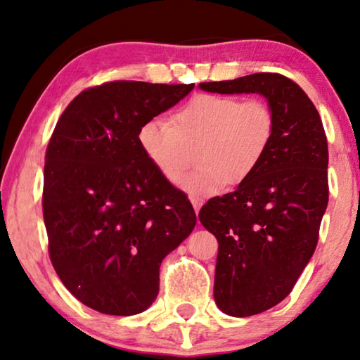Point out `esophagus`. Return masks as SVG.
Returning <instances> with one entry per match:
<instances>
[{"mask_svg": "<svg viewBox=\"0 0 360 360\" xmlns=\"http://www.w3.org/2000/svg\"><path fill=\"white\" fill-rule=\"evenodd\" d=\"M191 202H192V205H194V210H195V213H198V210H200L202 205H203V198L192 197V198H191Z\"/></svg>", "mask_w": 360, "mask_h": 360, "instance_id": "obj_1", "label": "esophagus"}]
</instances>
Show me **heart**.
Masks as SVG:
<instances>
[{"mask_svg": "<svg viewBox=\"0 0 360 360\" xmlns=\"http://www.w3.org/2000/svg\"><path fill=\"white\" fill-rule=\"evenodd\" d=\"M276 132L275 111L264 98L197 94L174 111L171 121L152 117L137 141L155 169L178 182L197 150L194 173L181 187L192 197H210L223 186L248 181L264 162Z\"/></svg>", "mask_w": 360, "mask_h": 360, "instance_id": "1", "label": "heart"}]
</instances>
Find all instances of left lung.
Listing matches in <instances>:
<instances>
[{"mask_svg":"<svg viewBox=\"0 0 360 360\" xmlns=\"http://www.w3.org/2000/svg\"><path fill=\"white\" fill-rule=\"evenodd\" d=\"M200 89L260 94L276 116L275 139L255 173L198 213L218 240L214 300L224 314L250 317L292 291L317 248L330 194L328 142L312 100L283 74L257 72Z\"/></svg>","mask_w":360,"mask_h":360,"instance_id":"8db88e82","label":"left lung"}]
</instances>
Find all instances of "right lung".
I'll return each instance as SVG.
<instances>
[{
  "label": "right lung",
  "instance_id": "1",
  "mask_svg": "<svg viewBox=\"0 0 360 360\" xmlns=\"http://www.w3.org/2000/svg\"><path fill=\"white\" fill-rule=\"evenodd\" d=\"M194 84L112 80L80 92L45 155L48 254L64 286L106 315L141 314L157 297L160 265L194 229L189 198L143 155L137 132Z\"/></svg>",
  "mask_w": 360,
  "mask_h": 360
}]
</instances>
